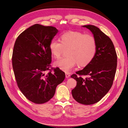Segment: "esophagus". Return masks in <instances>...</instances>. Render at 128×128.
<instances>
[{
  "mask_svg": "<svg viewBox=\"0 0 128 128\" xmlns=\"http://www.w3.org/2000/svg\"><path fill=\"white\" fill-rule=\"evenodd\" d=\"M70 76V75L69 74V73L66 72V78H69V77Z\"/></svg>",
  "mask_w": 128,
  "mask_h": 128,
  "instance_id": "1",
  "label": "esophagus"
}]
</instances>
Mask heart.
<instances>
[{"instance_id":"b5f03b06","label":"heart","mask_w":128,"mask_h":128,"mask_svg":"<svg viewBox=\"0 0 128 128\" xmlns=\"http://www.w3.org/2000/svg\"><path fill=\"white\" fill-rule=\"evenodd\" d=\"M60 38V41L52 40L49 49L55 58H59L64 50H67V56L60 58L54 62L55 66L61 70L69 72L77 64L80 67H85L94 60L97 44L95 38L91 34L79 32H70L62 34Z\"/></svg>"}]
</instances>
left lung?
Wrapping results in <instances>:
<instances>
[{"instance_id":"left-lung-1","label":"left lung","mask_w":128,"mask_h":128,"mask_svg":"<svg viewBox=\"0 0 128 128\" xmlns=\"http://www.w3.org/2000/svg\"><path fill=\"white\" fill-rule=\"evenodd\" d=\"M83 26L94 34L97 50L91 62L71 76L77 82L72 94L78 102L92 104L99 102L113 85L117 67V54L112 40L98 27L93 25ZM83 76L87 77L83 78Z\"/></svg>"}]
</instances>
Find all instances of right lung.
Instances as JSON below:
<instances>
[{
	"label": "right lung",
	"mask_w": 128,
	"mask_h": 128,
	"mask_svg": "<svg viewBox=\"0 0 128 128\" xmlns=\"http://www.w3.org/2000/svg\"><path fill=\"white\" fill-rule=\"evenodd\" d=\"M58 32L55 27L35 24L23 32L15 42L12 66L18 86L35 104L49 101L65 78L63 71L52 68L50 64L49 45Z\"/></svg>",
	"instance_id": "1"
}]
</instances>
